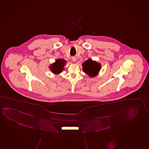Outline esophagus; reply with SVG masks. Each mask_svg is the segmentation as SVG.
Returning <instances> with one entry per match:
<instances>
[{"mask_svg":"<svg viewBox=\"0 0 149 149\" xmlns=\"http://www.w3.org/2000/svg\"><path fill=\"white\" fill-rule=\"evenodd\" d=\"M72 60L73 61V62H75L76 61V58L75 57H72Z\"/></svg>","mask_w":149,"mask_h":149,"instance_id":"34e87169","label":"esophagus"}]
</instances>
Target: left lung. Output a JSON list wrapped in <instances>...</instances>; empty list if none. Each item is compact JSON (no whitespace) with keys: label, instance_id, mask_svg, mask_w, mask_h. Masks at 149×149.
<instances>
[{"label":"left lung","instance_id":"1","mask_svg":"<svg viewBox=\"0 0 149 149\" xmlns=\"http://www.w3.org/2000/svg\"><path fill=\"white\" fill-rule=\"evenodd\" d=\"M82 65L83 71L91 77H95L101 69V65L90 58L83 63Z\"/></svg>","mask_w":149,"mask_h":149}]
</instances>
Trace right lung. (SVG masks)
I'll return each instance as SVG.
<instances>
[{"label": "right lung", "mask_w": 149, "mask_h": 149, "mask_svg": "<svg viewBox=\"0 0 149 149\" xmlns=\"http://www.w3.org/2000/svg\"><path fill=\"white\" fill-rule=\"evenodd\" d=\"M66 61L63 59H56L55 63H53L50 67L51 71L52 73L56 74H59L64 70V66Z\"/></svg>", "instance_id": "obj_1"}]
</instances>
